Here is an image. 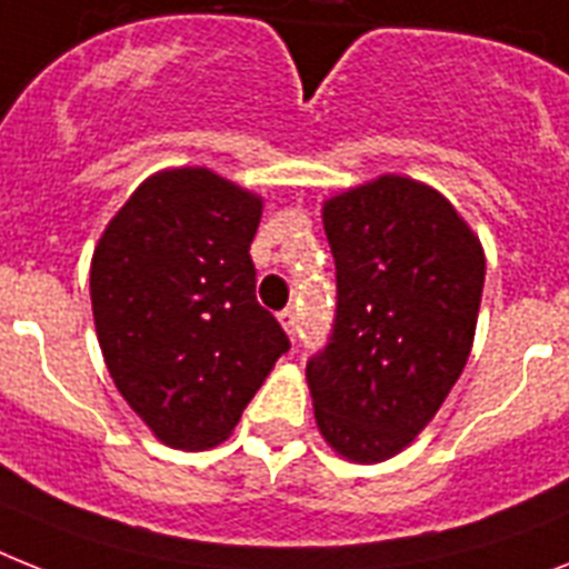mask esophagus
<instances>
[{"instance_id":"1","label":"esophagus","mask_w":569,"mask_h":569,"mask_svg":"<svg viewBox=\"0 0 569 569\" xmlns=\"http://www.w3.org/2000/svg\"><path fill=\"white\" fill-rule=\"evenodd\" d=\"M279 322H281V328H284V331H288L290 337H293L296 331H299V313H296L293 308H288V311H281L279 313Z\"/></svg>"}]
</instances>
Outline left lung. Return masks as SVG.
Masks as SVG:
<instances>
[{
  "mask_svg": "<svg viewBox=\"0 0 569 569\" xmlns=\"http://www.w3.org/2000/svg\"><path fill=\"white\" fill-rule=\"evenodd\" d=\"M337 317L308 360L319 433L360 465L401 453L462 375L477 331L486 252L448 197L383 173L328 197Z\"/></svg>",
  "mask_w": 569,
  "mask_h": 569,
  "instance_id": "8db88e82",
  "label": "left lung"
}]
</instances>
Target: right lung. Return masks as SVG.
<instances>
[{"mask_svg":"<svg viewBox=\"0 0 569 569\" xmlns=\"http://www.w3.org/2000/svg\"><path fill=\"white\" fill-rule=\"evenodd\" d=\"M261 209V197L209 168H166L127 197L92 252L110 378L168 448L223 442L290 349L256 299Z\"/></svg>","mask_w":569,"mask_h":569,"instance_id":"1","label":"right lung"}]
</instances>
